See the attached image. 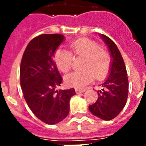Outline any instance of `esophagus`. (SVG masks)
Returning a JSON list of instances; mask_svg holds the SVG:
<instances>
[{
	"mask_svg": "<svg viewBox=\"0 0 146 146\" xmlns=\"http://www.w3.org/2000/svg\"><path fill=\"white\" fill-rule=\"evenodd\" d=\"M75 91H76V94H80V93H82V92H84L86 91V89L78 88V89H75Z\"/></svg>",
	"mask_w": 146,
	"mask_h": 146,
	"instance_id": "34e87169",
	"label": "esophagus"
}]
</instances>
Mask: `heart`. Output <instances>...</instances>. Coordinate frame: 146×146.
Returning a JSON list of instances; mask_svg holds the SVG:
<instances>
[{"instance_id":"heart-1","label":"heart","mask_w":146,"mask_h":146,"mask_svg":"<svg viewBox=\"0 0 146 146\" xmlns=\"http://www.w3.org/2000/svg\"><path fill=\"white\" fill-rule=\"evenodd\" d=\"M72 54L83 57L81 62L82 70L69 73L64 77L68 86L81 88L92 82L95 78L102 80L108 75L111 66L108 52L99 47L97 42L87 38H82L70 44ZM54 60L57 68L66 73L72 66L73 58L69 51L57 48L54 54Z\"/></svg>"}]
</instances>
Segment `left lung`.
<instances>
[{
  "label": "left lung",
  "instance_id": "1",
  "mask_svg": "<svg viewBox=\"0 0 146 146\" xmlns=\"http://www.w3.org/2000/svg\"><path fill=\"white\" fill-rule=\"evenodd\" d=\"M99 35L110 52L111 66L108 76L100 85L102 89L98 91V100L89 105V109L97 117L111 120L120 113L127 103L129 82L124 61L115 43L106 35Z\"/></svg>",
  "mask_w": 146,
  "mask_h": 146
}]
</instances>
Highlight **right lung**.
I'll return each instance as SVG.
<instances>
[{
  "label": "right lung",
  "instance_id": "1",
  "mask_svg": "<svg viewBox=\"0 0 146 146\" xmlns=\"http://www.w3.org/2000/svg\"><path fill=\"white\" fill-rule=\"evenodd\" d=\"M65 37L43 34L34 38L24 51L20 64V85L33 113L47 124H56L70 112V100L75 89L57 90L62 77L53 57Z\"/></svg>",
  "mask_w": 146,
  "mask_h": 146
}]
</instances>
